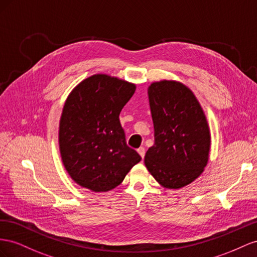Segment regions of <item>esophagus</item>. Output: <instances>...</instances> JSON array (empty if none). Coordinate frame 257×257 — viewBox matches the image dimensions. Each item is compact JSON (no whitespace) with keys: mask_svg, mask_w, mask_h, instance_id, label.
<instances>
[{"mask_svg":"<svg viewBox=\"0 0 257 257\" xmlns=\"http://www.w3.org/2000/svg\"><path fill=\"white\" fill-rule=\"evenodd\" d=\"M137 151L139 153V155H140L142 158H144V156H145V149L143 148V146H141V148H139Z\"/></svg>","mask_w":257,"mask_h":257,"instance_id":"esophagus-1","label":"esophagus"}]
</instances>
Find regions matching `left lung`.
Returning a JSON list of instances; mask_svg holds the SVG:
<instances>
[{
  "mask_svg": "<svg viewBox=\"0 0 257 257\" xmlns=\"http://www.w3.org/2000/svg\"><path fill=\"white\" fill-rule=\"evenodd\" d=\"M148 94L154 145L144 164L163 187L182 188L199 178L208 165L211 133L206 114L190 88L178 80L153 82Z\"/></svg>",
  "mask_w": 257,
  "mask_h": 257,
  "instance_id": "8db88e82",
  "label": "left lung"
}]
</instances>
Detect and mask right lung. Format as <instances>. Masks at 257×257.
<instances>
[{
  "instance_id": "add662e5",
  "label": "right lung",
  "mask_w": 257,
  "mask_h": 257,
  "mask_svg": "<svg viewBox=\"0 0 257 257\" xmlns=\"http://www.w3.org/2000/svg\"><path fill=\"white\" fill-rule=\"evenodd\" d=\"M136 84L107 74L78 83L65 100L59 122L62 164L77 185L94 193L117 187L141 160L126 143L119 114Z\"/></svg>"
}]
</instances>
